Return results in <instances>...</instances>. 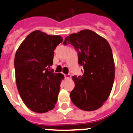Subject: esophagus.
Masks as SVG:
<instances>
[{
    "label": "esophagus",
    "instance_id": "34e87169",
    "mask_svg": "<svg viewBox=\"0 0 133 133\" xmlns=\"http://www.w3.org/2000/svg\"><path fill=\"white\" fill-rule=\"evenodd\" d=\"M65 79H69V78H71V75H69V74L65 75Z\"/></svg>",
    "mask_w": 133,
    "mask_h": 133
}]
</instances>
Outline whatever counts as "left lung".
<instances>
[{
  "instance_id": "left-lung-1",
  "label": "left lung",
  "mask_w": 133,
  "mask_h": 133,
  "mask_svg": "<svg viewBox=\"0 0 133 133\" xmlns=\"http://www.w3.org/2000/svg\"><path fill=\"white\" fill-rule=\"evenodd\" d=\"M70 44L78 51L82 76H73L75 87L71 101L84 111L98 109L108 100L115 80V62L106 39L89 29H84L65 37L64 45Z\"/></svg>"
}]
</instances>
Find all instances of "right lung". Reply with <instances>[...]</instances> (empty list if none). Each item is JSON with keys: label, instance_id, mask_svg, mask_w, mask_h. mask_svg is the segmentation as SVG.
Wrapping results in <instances>:
<instances>
[{"label": "right lung", "instance_id": "obj_1", "mask_svg": "<svg viewBox=\"0 0 133 133\" xmlns=\"http://www.w3.org/2000/svg\"><path fill=\"white\" fill-rule=\"evenodd\" d=\"M63 41L59 35L36 30L28 35L15 57L17 87L22 101L29 109L43 113L55 108L64 78L54 73V50Z\"/></svg>", "mask_w": 133, "mask_h": 133}]
</instances>
